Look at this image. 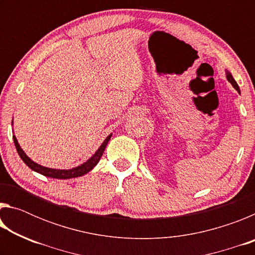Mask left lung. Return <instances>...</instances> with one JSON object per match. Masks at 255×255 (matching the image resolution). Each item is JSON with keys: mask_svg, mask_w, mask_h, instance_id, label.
<instances>
[{"mask_svg": "<svg viewBox=\"0 0 255 255\" xmlns=\"http://www.w3.org/2000/svg\"><path fill=\"white\" fill-rule=\"evenodd\" d=\"M226 77H227V80H228V82H230V83L233 85V88H234L237 92L239 93H241V91H240V88H239V85H237V83H236V81L234 80V77L232 76V74L228 71H226Z\"/></svg>", "mask_w": 255, "mask_h": 255, "instance_id": "1", "label": "left lung"}]
</instances>
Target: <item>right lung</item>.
Instances as JSON below:
<instances>
[{
	"instance_id": "1",
	"label": "right lung",
	"mask_w": 255,
	"mask_h": 255,
	"mask_svg": "<svg viewBox=\"0 0 255 255\" xmlns=\"http://www.w3.org/2000/svg\"><path fill=\"white\" fill-rule=\"evenodd\" d=\"M12 124H13V122H12ZM111 136L112 135L110 133V135L106 138V140L101 144L100 147L98 148L97 152L94 153L92 156L88 159V161L84 162L83 164H81V165L76 166V167H73V169H70V170L49 169V167L42 166V165H40V164L34 163L31 158H29L27 156V154L23 152L22 148L20 147V145L18 143V140H16L15 136H13V141H14L15 148H16V150H18L19 156L32 171L38 172V173H40V174L45 175V176H48V178H53V179H72V178H77V176H82V175L86 174L88 172L91 171L93 167L97 165L99 161H100L103 152H105L106 146L108 144V141L110 140Z\"/></svg>"
}]
</instances>
